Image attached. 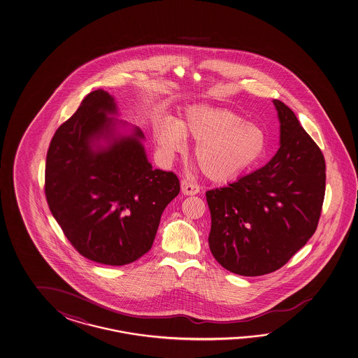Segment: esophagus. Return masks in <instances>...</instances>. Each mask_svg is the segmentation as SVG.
I'll return each mask as SVG.
<instances>
[{
	"instance_id": "esophagus-1",
	"label": "esophagus",
	"mask_w": 358,
	"mask_h": 358,
	"mask_svg": "<svg viewBox=\"0 0 358 358\" xmlns=\"http://www.w3.org/2000/svg\"><path fill=\"white\" fill-rule=\"evenodd\" d=\"M181 189L185 195H196L200 191V186L197 183L189 181V180H182L181 181Z\"/></svg>"
}]
</instances>
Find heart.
I'll list each match as a JSON object with an SVG mask.
<instances>
[{"label":"heart","instance_id":"1","mask_svg":"<svg viewBox=\"0 0 358 358\" xmlns=\"http://www.w3.org/2000/svg\"><path fill=\"white\" fill-rule=\"evenodd\" d=\"M157 148L171 159L185 150V139L196 142L195 161L203 175L216 182L234 178L256 162L266 135L253 122L224 108H189L180 122L166 119L153 130Z\"/></svg>","mask_w":358,"mask_h":358}]
</instances>
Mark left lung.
<instances>
[{
    "mask_svg": "<svg viewBox=\"0 0 358 358\" xmlns=\"http://www.w3.org/2000/svg\"><path fill=\"white\" fill-rule=\"evenodd\" d=\"M273 103L281 122L276 155L227 187L206 191L210 250L241 276H262L287 264L315 233L323 208V153L292 110Z\"/></svg>",
    "mask_w": 358,
    "mask_h": 358,
    "instance_id": "1",
    "label": "left lung"
}]
</instances>
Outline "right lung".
<instances>
[{"instance_id": "add662e5", "label": "right lung", "mask_w": 358, "mask_h": 358, "mask_svg": "<svg viewBox=\"0 0 358 358\" xmlns=\"http://www.w3.org/2000/svg\"><path fill=\"white\" fill-rule=\"evenodd\" d=\"M114 99L103 90L88 94L57 129L45 162V197L64 236L81 256L124 266L145 255L163 210L180 192L173 172L152 169L141 129L105 150L94 136L110 134Z\"/></svg>"}]
</instances>
